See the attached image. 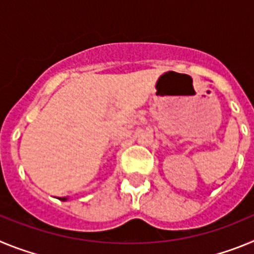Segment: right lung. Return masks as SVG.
<instances>
[{
	"label": "right lung",
	"mask_w": 254,
	"mask_h": 254,
	"mask_svg": "<svg viewBox=\"0 0 254 254\" xmlns=\"http://www.w3.org/2000/svg\"><path fill=\"white\" fill-rule=\"evenodd\" d=\"M61 201H66V199H67V197H61Z\"/></svg>",
	"instance_id": "add662e5"
}]
</instances>
